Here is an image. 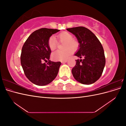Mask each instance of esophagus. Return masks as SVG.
<instances>
[{"label":"esophagus","mask_w":126,"mask_h":126,"mask_svg":"<svg viewBox=\"0 0 126 126\" xmlns=\"http://www.w3.org/2000/svg\"><path fill=\"white\" fill-rule=\"evenodd\" d=\"M67 62V60H63V61H61V63H66Z\"/></svg>","instance_id":"1"}]
</instances>
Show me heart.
<instances>
[{
  "label": "heart",
  "instance_id": "heart-1",
  "mask_svg": "<svg viewBox=\"0 0 126 126\" xmlns=\"http://www.w3.org/2000/svg\"><path fill=\"white\" fill-rule=\"evenodd\" d=\"M58 39L61 43H63V50H56L52 54V58L55 60L63 61L67 60L73 52V50H77L79 47L77 40L73 39L71 33L64 32L58 36ZM48 46L51 50H54L58 46V43L54 36H51L48 41Z\"/></svg>",
  "mask_w": 126,
  "mask_h": 126
}]
</instances>
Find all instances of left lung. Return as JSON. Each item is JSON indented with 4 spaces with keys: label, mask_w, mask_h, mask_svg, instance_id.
<instances>
[{
    "label": "left lung",
    "mask_w": 126,
    "mask_h": 126,
    "mask_svg": "<svg viewBox=\"0 0 126 126\" xmlns=\"http://www.w3.org/2000/svg\"><path fill=\"white\" fill-rule=\"evenodd\" d=\"M76 37L79 48L75 56L83 59L76 60L71 70L75 79L85 85H90L99 79L106 63L104 50L97 37L84 27L67 28Z\"/></svg>",
    "instance_id": "left-lung-1"
}]
</instances>
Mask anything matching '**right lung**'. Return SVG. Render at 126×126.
<instances>
[{
	"label": "right lung",
	"mask_w": 126,
	"mask_h": 126,
	"mask_svg": "<svg viewBox=\"0 0 126 126\" xmlns=\"http://www.w3.org/2000/svg\"><path fill=\"white\" fill-rule=\"evenodd\" d=\"M58 29L41 28L33 32L22 48L21 64L29 80L38 86H45L52 81L58 75L61 63L49 60L51 50L48 41ZM44 61L47 62L43 63Z\"/></svg>",
	"instance_id": "add662e5"
}]
</instances>
